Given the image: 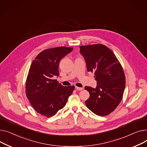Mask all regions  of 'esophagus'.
Masks as SVG:
<instances>
[{
    "instance_id": "1",
    "label": "esophagus",
    "mask_w": 147,
    "mask_h": 147,
    "mask_svg": "<svg viewBox=\"0 0 147 147\" xmlns=\"http://www.w3.org/2000/svg\"><path fill=\"white\" fill-rule=\"evenodd\" d=\"M75 88H76V90H78V91H81V90H82L84 89L82 87H76Z\"/></svg>"
}]
</instances>
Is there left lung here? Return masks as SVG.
Instances as JSON below:
<instances>
[{
  "instance_id": "1",
  "label": "left lung",
  "mask_w": 147,
  "mask_h": 147,
  "mask_svg": "<svg viewBox=\"0 0 147 147\" xmlns=\"http://www.w3.org/2000/svg\"><path fill=\"white\" fill-rule=\"evenodd\" d=\"M88 72L94 73L97 87L86 86L90 92L85 105L98 116H105L113 111L121 101L126 80L123 68L110 49L103 45L80 46Z\"/></svg>"
}]
</instances>
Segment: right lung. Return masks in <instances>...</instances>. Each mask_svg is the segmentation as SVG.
I'll use <instances>...</instances> for the list:
<instances>
[{
  "label": "right lung",
  "instance_id": "right-lung-1",
  "mask_svg": "<svg viewBox=\"0 0 147 147\" xmlns=\"http://www.w3.org/2000/svg\"><path fill=\"white\" fill-rule=\"evenodd\" d=\"M73 48L59 47L43 50L34 60L25 85L26 95L37 113L47 117L55 115L66 104L75 87H63L52 80L58 76L59 64Z\"/></svg>",
  "mask_w": 147,
  "mask_h": 147
}]
</instances>
